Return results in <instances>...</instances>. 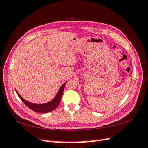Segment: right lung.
Wrapping results in <instances>:
<instances>
[{
    "instance_id": "add662e5",
    "label": "right lung",
    "mask_w": 148,
    "mask_h": 148,
    "mask_svg": "<svg viewBox=\"0 0 148 148\" xmlns=\"http://www.w3.org/2000/svg\"><path fill=\"white\" fill-rule=\"evenodd\" d=\"M65 84L66 83L62 84V86L60 87V90H58L57 94H56V97L51 100V101L46 103H42V104H36V103L27 102V100L23 99L20 95H19V93L16 92V93L18 94V97H20V99L22 100V102H23L25 104L28 108H30L31 110H32V111L37 112L47 113V112L53 111V110H55L58 107L62 97V94H63V92H64Z\"/></svg>"
}]
</instances>
